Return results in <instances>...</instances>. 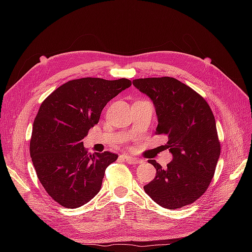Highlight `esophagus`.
<instances>
[{
	"mask_svg": "<svg viewBox=\"0 0 252 252\" xmlns=\"http://www.w3.org/2000/svg\"><path fill=\"white\" fill-rule=\"evenodd\" d=\"M124 158L126 159V162L128 164H139L141 162V159L133 158V157H130V156H127V155L124 156Z\"/></svg>",
	"mask_w": 252,
	"mask_h": 252,
	"instance_id": "obj_1",
	"label": "esophagus"
}]
</instances>
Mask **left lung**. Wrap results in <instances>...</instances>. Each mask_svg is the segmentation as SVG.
<instances>
[{
	"label": "left lung",
	"mask_w": 252,
	"mask_h": 252,
	"mask_svg": "<svg viewBox=\"0 0 252 252\" xmlns=\"http://www.w3.org/2000/svg\"><path fill=\"white\" fill-rule=\"evenodd\" d=\"M133 86L152 101L158 117V134H166L172 155L166 168L149 159L156 178L144 190L167 209H178L196 201L206 191L216 171L220 146L216 120L204 98L177 79L133 80Z\"/></svg>",
	"instance_id": "obj_1"
}]
</instances>
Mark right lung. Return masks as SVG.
Masks as SVG:
<instances>
[{"label": "right lung", "mask_w": 252, "mask_h": 252, "mask_svg": "<svg viewBox=\"0 0 252 252\" xmlns=\"http://www.w3.org/2000/svg\"><path fill=\"white\" fill-rule=\"evenodd\" d=\"M130 86L127 79L83 78L63 84L42 103L30 157L41 184L63 207H81L100 191L105 169L118 155L90 154L82 140L98 123L106 104Z\"/></svg>", "instance_id": "add662e5"}]
</instances>
